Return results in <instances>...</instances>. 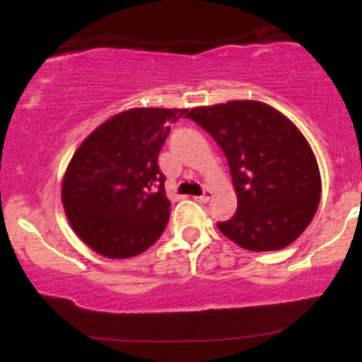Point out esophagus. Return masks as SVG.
<instances>
[{"mask_svg":"<svg viewBox=\"0 0 362 362\" xmlns=\"http://www.w3.org/2000/svg\"><path fill=\"white\" fill-rule=\"evenodd\" d=\"M211 197H213V190L206 189L204 194H202V195H195L194 199H195V201H197V202H207Z\"/></svg>","mask_w":362,"mask_h":362,"instance_id":"1","label":"esophagus"}]
</instances>
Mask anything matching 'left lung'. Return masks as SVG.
I'll list each match as a JSON object with an SVG mask.
<instances>
[{
  "instance_id": "left-lung-1",
  "label": "left lung",
  "mask_w": 362,
  "mask_h": 362,
  "mask_svg": "<svg viewBox=\"0 0 362 362\" xmlns=\"http://www.w3.org/2000/svg\"><path fill=\"white\" fill-rule=\"evenodd\" d=\"M230 165L238 207L218 230L238 247L271 252L288 247L311 223L322 178L303 132L279 110L257 100L194 107Z\"/></svg>"
}]
</instances>
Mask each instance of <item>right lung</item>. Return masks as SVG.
Segmentation results:
<instances>
[{"mask_svg":"<svg viewBox=\"0 0 362 362\" xmlns=\"http://www.w3.org/2000/svg\"><path fill=\"white\" fill-rule=\"evenodd\" d=\"M185 112L158 107L119 112L74 151L62 177L61 201L74 233L98 255L131 259L163 233L170 201L158 155L170 126Z\"/></svg>","mask_w":362,"mask_h":362,"instance_id":"add662e5","label":"right lung"}]
</instances>
